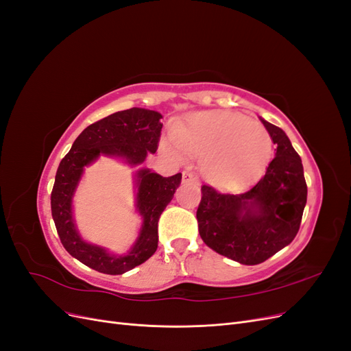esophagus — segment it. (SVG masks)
Masks as SVG:
<instances>
[{
  "label": "esophagus",
  "mask_w": 351,
  "mask_h": 351,
  "mask_svg": "<svg viewBox=\"0 0 351 351\" xmlns=\"http://www.w3.org/2000/svg\"><path fill=\"white\" fill-rule=\"evenodd\" d=\"M183 182L184 183H197V177L192 171H183Z\"/></svg>",
  "instance_id": "1"
}]
</instances>
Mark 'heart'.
Wrapping results in <instances>:
<instances>
[{"mask_svg": "<svg viewBox=\"0 0 351 351\" xmlns=\"http://www.w3.org/2000/svg\"><path fill=\"white\" fill-rule=\"evenodd\" d=\"M164 149L173 155L183 151L200 156L202 173L218 186L250 182L267 167L272 139L265 127L230 111L196 112L174 127Z\"/></svg>", "mask_w": 351, "mask_h": 351, "instance_id": "heart-1", "label": "heart"}]
</instances>
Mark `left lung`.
Returning a JSON list of instances; mask_svg holds the SVG:
<instances>
[{
    "label": "left lung",
    "instance_id": "obj_1",
    "mask_svg": "<svg viewBox=\"0 0 351 351\" xmlns=\"http://www.w3.org/2000/svg\"><path fill=\"white\" fill-rule=\"evenodd\" d=\"M261 121L277 145L267 173L237 195L204 184L196 212L199 234L206 246L243 265L262 263L290 244L307 200L299 154L280 127Z\"/></svg>",
    "mask_w": 351,
    "mask_h": 351
}]
</instances>
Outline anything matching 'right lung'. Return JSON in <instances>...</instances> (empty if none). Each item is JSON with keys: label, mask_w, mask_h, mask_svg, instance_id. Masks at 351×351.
<instances>
[{"label": "right lung", "mask_w": 351, "mask_h": 351, "mask_svg": "<svg viewBox=\"0 0 351 351\" xmlns=\"http://www.w3.org/2000/svg\"><path fill=\"white\" fill-rule=\"evenodd\" d=\"M161 119L159 112L143 108L114 112L88 125L58 165L51 192V212L58 237L71 256L95 271L119 275L139 267L152 256L158 247V219L174 197L182 183V174L162 177L149 169L137 173V208L143 217V226L132 252L117 258L102 247L84 243L74 227L71 196L83 167L101 154L123 156L134 165L142 164L147 154H155L158 149L162 129Z\"/></svg>", "instance_id": "1"}]
</instances>
